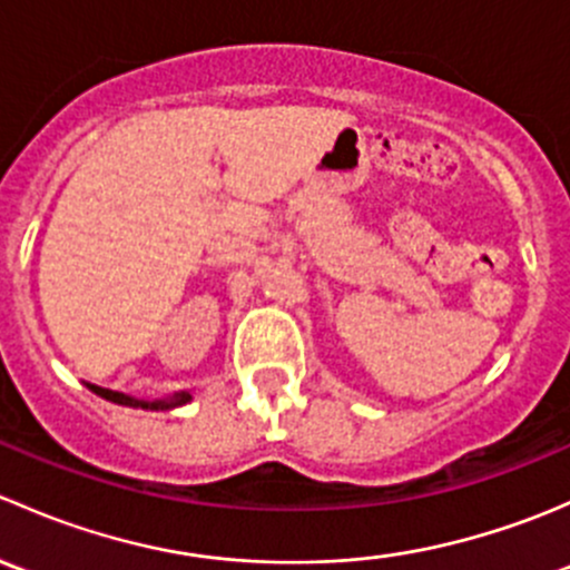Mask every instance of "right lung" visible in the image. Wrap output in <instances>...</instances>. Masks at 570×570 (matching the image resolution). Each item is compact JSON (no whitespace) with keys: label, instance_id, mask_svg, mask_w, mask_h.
<instances>
[{"label":"right lung","instance_id":"obj_1","mask_svg":"<svg viewBox=\"0 0 570 570\" xmlns=\"http://www.w3.org/2000/svg\"><path fill=\"white\" fill-rule=\"evenodd\" d=\"M85 386H88L94 394H99V396H105V400L115 402V405L142 407V411H170V407L187 405V402L193 400V394H189V392H176V394H170V396H159V400H140V396L120 394V392H112V389L94 386V383H85Z\"/></svg>","mask_w":570,"mask_h":570}]
</instances>
